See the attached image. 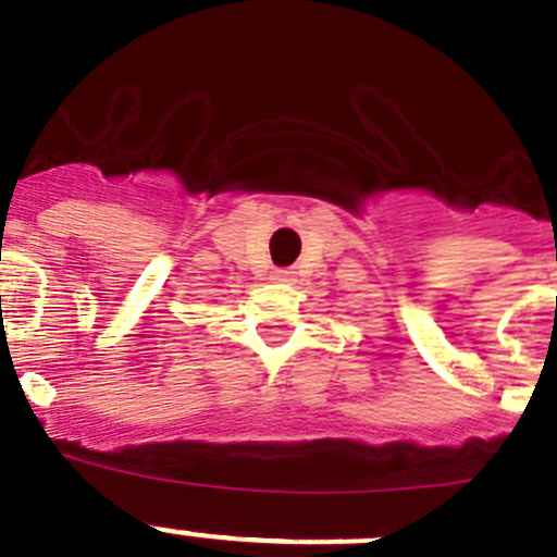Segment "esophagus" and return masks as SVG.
<instances>
[{
    "label": "esophagus",
    "mask_w": 557,
    "mask_h": 557,
    "mask_svg": "<svg viewBox=\"0 0 557 557\" xmlns=\"http://www.w3.org/2000/svg\"><path fill=\"white\" fill-rule=\"evenodd\" d=\"M272 280L274 283H294V272L290 269H274Z\"/></svg>",
    "instance_id": "1"
}]
</instances>
